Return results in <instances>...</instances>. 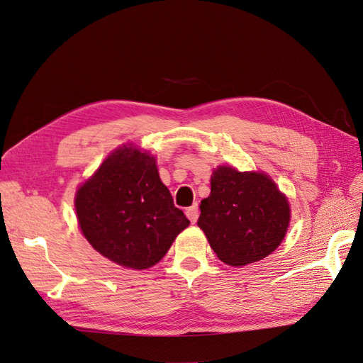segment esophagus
I'll use <instances>...</instances> for the list:
<instances>
[{
  "label": "esophagus",
  "mask_w": 363,
  "mask_h": 363,
  "mask_svg": "<svg viewBox=\"0 0 363 363\" xmlns=\"http://www.w3.org/2000/svg\"><path fill=\"white\" fill-rule=\"evenodd\" d=\"M186 216L189 218V221H191L192 224H195V223H196V219H199V216H200L199 206L194 204V206H191L189 208H186Z\"/></svg>",
  "instance_id": "obj_1"
}]
</instances>
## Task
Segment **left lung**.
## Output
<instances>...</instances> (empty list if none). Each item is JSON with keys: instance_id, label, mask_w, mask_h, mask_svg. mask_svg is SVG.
Segmentation results:
<instances>
[{"instance_id": "8db88e82", "label": "left lung", "mask_w": 363, "mask_h": 363, "mask_svg": "<svg viewBox=\"0 0 363 363\" xmlns=\"http://www.w3.org/2000/svg\"><path fill=\"white\" fill-rule=\"evenodd\" d=\"M199 227L216 256L240 267L262 260L286 235L291 212L284 196L267 174L219 167L211 195L200 204Z\"/></svg>"}]
</instances>
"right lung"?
I'll return each mask as SVG.
<instances>
[{
	"instance_id": "add662e5",
	"label": "right lung",
	"mask_w": 363,
	"mask_h": 363,
	"mask_svg": "<svg viewBox=\"0 0 363 363\" xmlns=\"http://www.w3.org/2000/svg\"><path fill=\"white\" fill-rule=\"evenodd\" d=\"M75 211L89 244L121 267L145 269L167 255L189 219L174 206L156 159L119 148L75 195Z\"/></svg>"
}]
</instances>
